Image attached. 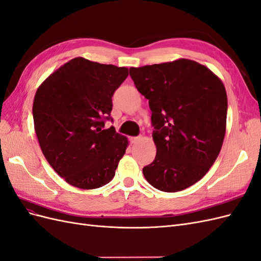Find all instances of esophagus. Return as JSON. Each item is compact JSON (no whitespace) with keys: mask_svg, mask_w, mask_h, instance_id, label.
<instances>
[{"mask_svg":"<svg viewBox=\"0 0 261 261\" xmlns=\"http://www.w3.org/2000/svg\"><path fill=\"white\" fill-rule=\"evenodd\" d=\"M140 139V136H137V137H130V143H136L137 140H139Z\"/></svg>","mask_w":261,"mask_h":261,"instance_id":"esophagus-1","label":"esophagus"}]
</instances>
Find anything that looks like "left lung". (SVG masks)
<instances>
[{
  "mask_svg": "<svg viewBox=\"0 0 261 261\" xmlns=\"http://www.w3.org/2000/svg\"><path fill=\"white\" fill-rule=\"evenodd\" d=\"M129 75L152 112L156 154L144 176L159 191H183L206 175L220 153L226 128L224 85L187 59L130 67Z\"/></svg>",
  "mask_w": 261,
  "mask_h": 261,
  "instance_id": "left-lung-1",
  "label": "left lung"
}]
</instances>
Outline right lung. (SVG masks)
Listing matches in <instances>:
<instances>
[{
	"label": "right lung",
	"mask_w": 261,
	"mask_h": 261,
	"mask_svg": "<svg viewBox=\"0 0 261 261\" xmlns=\"http://www.w3.org/2000/svg\"><path fill=\"white\" fill-rule=\"evenodd\" d=\"M128 68L75 58L39 87L33 106L35 130L46 161L68 184L94 189L115 175L128 140L113 126L112 97Z\"/></svg>",
	"instance_id": "right-lung-1"
}]
</instances>
